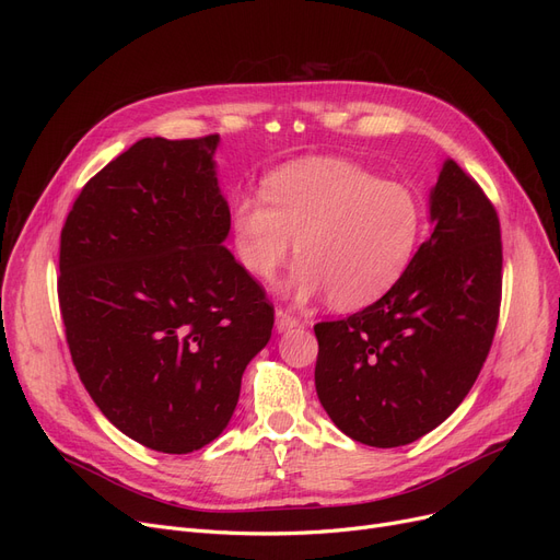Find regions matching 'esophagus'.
Wrapping results in <instances>:
<instances>
[{"instance_id":"obj_1","label":"esophagus","mask_w":560,"mask_h":560,"mask_svg":"<svg viewBox=\"0 0 560 560\" xmlns=\"http://www.w3.org/2000/svg\"><path fill=\"white\" fill-rule=\"evenodd\" d=\"M300 325V319L295 317V315H290L288 311H283V308H279L277 311V315H275V327H277V331L279 334H283V331H290L292 327H298Z\"/></svg>"}]
</instances>
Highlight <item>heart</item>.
Listing matches in <instances>:
<instances>
[{
    "label": "heart",
    "instance_id": "1",
    "mask_svg": "<svg viewBox=\"0 0 560 560\" xmlns=\"http://www.w3.org/2000/svg\"><path fill=\"white\" fill-rule=\"evenodd\" d=\"M261 195L233 206V241L243 268L270 281L295 252L290 292L300 302L327 295L338 308H363L404 277L424 211L406 184L357 163L308 159L272 172Z\"/></svg>",
    "mask_w": 560,
    "mask_h": 560
}]
</instances>
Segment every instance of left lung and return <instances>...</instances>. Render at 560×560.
<instances>
[{"label":"left lung","mask_w":560,"mask_h":560,"mask_svg":"<svg viewBox=\"0 0 560 560\" xmlns=\"http://www.w3.org/2000/svg\"><path fill=\"white\" fill-rule=\"evenodd\" d=\"M431 235L368 308L313 327L315 390L357 443L401 447L443 424L486 363L502 304V233L481 186L445 159Z\"/></svg>","instance_id":"1"}]
</instances>
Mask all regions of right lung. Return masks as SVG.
I'll return each mask as SVG.
<instances>
[{
	"label": "right lung",
	"instance_id": "1",
	"mask_svg": "<svg viewBox=\"0 0 560 560\" xmlns=\"http://www.w3.org/2000/svg\"><path fill=\"white\" fill-rule=\"evenodd\" d=\"M220 136L142 138L77 197L61 231L58 304L88 395L163 454L215 440L275 308L222 245Z\"/></svg>",
	"mask_w": 560,
	"mask_h": 560
}]
</instances>
